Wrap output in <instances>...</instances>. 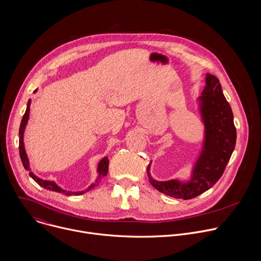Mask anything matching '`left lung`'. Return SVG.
<instances>
[{
	"label": "left lung",
	"instance_id": "1",
	"mask_svg": "<svg viewBox=\"0 0 261 261\" xmlns=\"http://www.w3.org/2000/svg\"><path fill=\"white\" fill-rule=\"evenodd\" d=\"M197 106L204 130L190 178L157 180L151 175L152 161L146 169L153 187L170 197L186 200L207 191L222 176L234 150L237 130L231 107L223 95L218 79L208 73L203 91L197 98Z\"/></svg>",
	"mask_w": 261,
	"mask_h": 261
}]
</instances>
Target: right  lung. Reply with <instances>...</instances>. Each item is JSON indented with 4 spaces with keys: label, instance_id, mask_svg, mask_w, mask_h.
Instances as JSON below:
<instances>
[{
    "label": "right lung",
    "instance_id": "1",
    "mask_svg": "<svg viewBox=\"0 0 261 261\" xmlns=\"http://www.w3.org/2000/svg\"><path fill=\"white\" fill-rule=\"evenodd\" d=\"M37 92V90L35 91V93ZM30 106H31V100L28 101V104H27V109H25V113L22 117V120H21V123H20V127H19V156H20V159H21V162H22V165L24 167L25 170L30 171V176L37 182L38 185H40L41 187H43L44 189H47V190H50V191H55V192H59V193H64L66 195H81V194H84L88 191H90L91 189H94L96 186L101 181V179L107 174V171H108V157H104L102 158L99 163H98V166H97V172H98V176L95 180V182L91 184L89 187L83 191H77V192H72V191H66L64 190L63 188H61L60 186H58L54 180H46V179H42L40 177H38L37 175H35L32 171H31V168H30V162H29V158L27 156V152H25V148H24V143H23V133H24V130H25V126L28 124V121H29V117H30Z\"/></svg>",
    "mask_w": 261,
    "mask_h": 261
}]
</instances>
